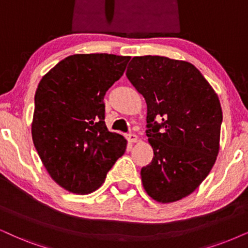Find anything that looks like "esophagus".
I'll return each instance as SVG.
<instances>
[{
	"label": "esophagus",
	"instance_id": "esophagus-1",
	"mask_svg": "<svg viewBox=\"0 0 248 248\" xmlns=\"http://www.w3.org/2000/svg\"><path fill=\"white\" fill-rule=\"evenodd\" d=\"M126 139H127V140H128V142H129V143H136L137 140H139V139H137L136 135H134V134L127 135Z\"/></svg>",
	"mask_w": 248,
	"mask_h": 248
}]
</instances>
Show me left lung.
Listing matches in <instances>:
<instances>
[{"label":"left lung","instance_id":"obj_1","mask_svg":"<svg viewBox=\"0 0 248 248\" xmlns=\"http://www.w3.org/2000/svg\"><path fill=\"white\" fill-rule=\"evenodd\" d=\"M126 75L147 106L153 159L140 170L144 190L160 203L186 198L207 177L220 151L217 93L191 62L162 56L134 57Z\"/></svg>","mask_w":248,"mask_h":248}]
</instances>
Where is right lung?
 <instances>
[{
	"label": "right lung",
	"mask_w": 248,
	"mask_h": 248,
	"mask_svg": "<svg viewBox=\"0 0 248 248\" xmlns=\"http://www.w3.org/2000/svg\"><path fill=\"white\" fill-rule=\"evenodd\" d=\"M129 59L108 54L68 56L37 86L34 146L50 177L68 192L96 191L126 151L124 137L105 126L103 99Z\"/></svg>",
	"instance_id": "1"
}]
</instances>
